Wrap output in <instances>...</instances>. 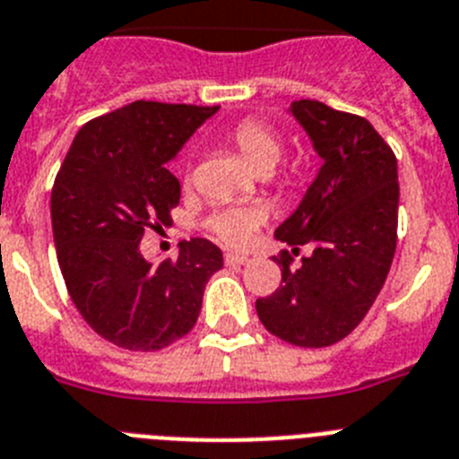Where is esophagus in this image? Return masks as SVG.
<instances>
[{
  "label": "esophagus",
  "instance_id": "obj_1",
  "mask_svg": "<svg viewBox=\"0 0 459 459\" xmlns=\"http://www.w3.org/2000/svg\"><path fill=\"white\" fill-rule=\"evenodd\" d=\"M224 258H226V265H245V263H249V256H245V254L229 252Z\"/></svg>",
  "mask_w": 459,
  "mask_h": 459
}]
</instances>
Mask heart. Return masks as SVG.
Here are the masks:
<instances>
[{"mask_svg":"<svg viewBox=\"0 0 459 459\" xmlns=\"http://www.w3.org/2000/svg\"><path fill=\"white\" fill-rule=\"evenodd\" d=\"M230 141L238 147L240 157L249 169H273L281 154L279 135L261 119H242L240 125L230 131ZM265 221V207L240 205L217 210L207 219V229L217 235L219 240L229 245L242 247L254 238V230Z\"/></svg>","mask_w":459,"mask_h":459,"instance_id":"1","label":"heart"}]
</instances>
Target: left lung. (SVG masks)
<instances>
[{"label":"left lung","instance_id":"8db88e82","mask_svg":"<svg viewBox=\"0 0 459 459\" xmlns=\"http://www.w3.org/2000/svg\"><path fill=\"white\" fill-rule=\"evenodd\" d=\"M289 113L324 163L274 238L293 254L300 245L314 252L300 270L281 258L284 284L258 298L256 314L279 340L321 349L344 340L384 289L397 245V159L365 117L312 99Z\"/></svg>","mask_w":459,"mask_h":459}]
</instances>
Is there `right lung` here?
<instances>
[{"label":"right lung","instance_id":"add662e5","mask_svg":"<svg viewBox=\"0 0 459 459\" xmlns=\"http://www.w3.org/2000/svg\"><path fill=\"white\" fill-rule=\"evenodd\" d=\"M219 106L134 101L75 134L50 196L53 238L75 309L103 340L159 351L194 328L224 254L205 238L178 261L141 254L147 229L170 221L180 182L166 169Z\"/></svg>","mask_w":459,"mask_h":459}]
</instances>
